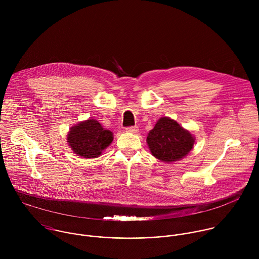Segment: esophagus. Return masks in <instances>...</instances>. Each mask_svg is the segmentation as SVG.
<instances>
[{
  "mask_svg": "<svg viewBox=\"0 0 259 259\" xmlns=\"http://www.w3.org/2000/svg\"><path fill=\"white\" fill-rule=\"evenodd\" d=\"M125 131L127 133H131V134H137L139 132V127L138 126H127L125 128Z\"/></svg>",
  "mask_w": 259,
  "mask_h": 259,
  "instance_id": "esophagus-1",
  "label": "esophagus"
}]
</instances>
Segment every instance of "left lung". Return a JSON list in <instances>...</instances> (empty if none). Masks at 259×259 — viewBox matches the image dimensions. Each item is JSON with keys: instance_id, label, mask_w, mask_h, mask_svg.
<instances>
[{"instance_id": "8db88e82", "label": "left lung", "mask_w": 259, "mask_h": 259, "mask_svg": "<svg viewBox=\"0 0 259 259\" xmlns=\"http://www.w3.org/2000/svg\"><path fill=\"white\" fill-rule=\"evenodd\" d=\"M147 141L152 155L166 162L185 157L194 144L190 133L168 117H161L156 122Z\"/></svg>"}]
</instances>
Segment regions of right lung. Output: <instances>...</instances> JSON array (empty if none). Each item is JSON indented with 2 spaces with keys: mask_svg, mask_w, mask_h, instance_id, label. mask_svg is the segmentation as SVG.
<instances>
[{
  "mask_svg": "<svg viewBox=\"0 0 259 259\" xmlns=\"http://www.w3.org/2000/svg\"><path fill=\"white\" fill-rule=\"evenodd\" d=\"M68 142L74 153L81 157L94 158L112 142V134L95 119L82 121L70 130Z\"/></svg>",
  "mask_w": 259,
  "mask_h": 259,
  "instance_id": "obj_1",
  "label": "right lung"
}]
</instances>
